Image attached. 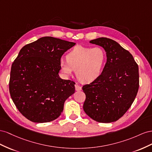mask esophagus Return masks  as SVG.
<instances>
[{
    "mask_svg": "<svg viewBox=\"0 0 152 152\" xmlns=\"http://www.w3.org/2000/svg\"><path fill=\"white\" fill-rule=\"evenodd\" d=\"M75 89L76 91H80L81 90V87L79 85L76 84L75 85Z\"/></svg>",
    "mask_w": 152,
    "mask_h": 152,
    "instance_id": "1",
    "label": "esophagus"
}]
</instances>
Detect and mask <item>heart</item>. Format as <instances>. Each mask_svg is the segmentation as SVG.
<instances>
[{"label": "heart", "mask_w": 152, "mask_h": 152, "mask_svg": "<svg viewBox=\"0 0 152 152\" xmlns=\"http://www.w3.org/2000/svg\"><path fill=\"white\" fill-rule=\"evenodd\" d=\"M106 58L102 48H94L77 45L66 55V60L59 62L61 72L69 76L76 70V76L82 83H89L100 76Z\"/></svg>", "instance_id": "b5f03b06"}]
</instances>
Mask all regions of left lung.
<instances>
[{
  "mask_svg": "<svg viewBox=\"0 0 152 152\" xmlns=\"http://www.w3.org/2000/svg\"><path fill=\"white\" fill-rule=\"evenodd\" d=\"M102 47L107 61L101 75L83 86L85 113L98 122L111 123L120 118L131 106L139 88V68L130 52L111 39L90 41Z\"/></svg>",
  "mask_w": 152,
  "mask_h": 152,
  "instance_id": "obj_1",
  "label": "left lung"
}]
</instances>
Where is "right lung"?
<instances>
[{
	"instance_id": "1",
	"label": "right lung",
	"mask_w": 152,
	"mask_h": 152,
	"mask_svg": "<svg viewBox=\"0 0 152 152\" xmlns=\"http://www.w3.org/2000/svg\"><path fill=\"white\" fill-rule=\"evenodd\" d=\"M76 45L53 37H43L24 46L12 63L10 92L18 111L36 123L57 119L66 99L75 92V83L60 78L62 55Z\"/></svg>"
}]
</instances>
